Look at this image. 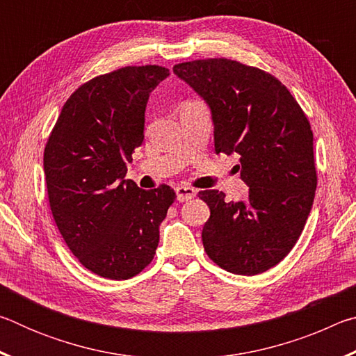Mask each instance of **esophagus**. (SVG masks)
Here are the masks:
<instances>
[{"label":"esophagus","mask_w":356,"mask_h":356,"mask_svg":"<svg viewBox=\"0 0 356 356\" xmlns=\"http://www.w3.org/2000/svg\"><path fill=\"white\" fill-rule=\"evenodd\" d=\"M176 195H177L179 202H185L196 196V190L191 188V186H186V185H179V186H176Z\"/></svg>","instance_id":"1"}]
</instances>
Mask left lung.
Wrapping results in <instances>:
<instances>
[{"instance_id":"obj_1","label":"left lung","mask_w":356,"mask_h":356,"mask_svg":"<svg viewBox=\"0 0 356 356\" xmlns=\"http://www.w3.org/2000/svg\"><path fill=\"white\" fill-rule=\"evenodd\" d=\"M172 72L212 113L215 152L238 154L245 201L200 191L210 218L202 227L207 256L236 275H259L297 243L314 202L317 174L312 130L278 78L232 59L182 63Z\"/></svg>"}]
</instances>
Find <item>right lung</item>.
I'll return each mask as SVG.
<instances>
[{
    "instance_id": "obj_1",
    "label": "right lung",
    "mask_w": 356,
    "mask_h": 356,
    "mask_svg": "<svg viewBox=\"0 0 356 356\" xmlns=\"http://www.w3.org/2000/svg\"><path fill=\"white\" fill-rule=\"evenodd\" d=\"M170 70L129 65L84 83L65 102L44 152L50 209L69 250L108 280H129L154 259L176 193L125 179L144 140L150 92Z\"/></svg>"
}]
</instances>
